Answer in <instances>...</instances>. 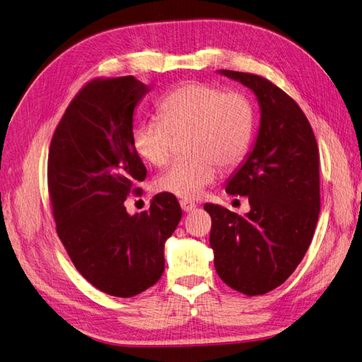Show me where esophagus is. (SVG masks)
<instances>
[{
	"label": "esophagus",
	"instance_id": "34e87169",
	"mask_svg": "<svg viewBox=\"0 0 362 362\" xmlns=\"http://www.w3.org/2000/svg\"><path fill=\"white\" fill-rule=\"evenodd\" d=\"M180 205H181L184 213H190V211H193L196 208V204L192 202V201H187V199H182V201H180Z\"/></svg>",
	"mask_w": 362,
	"mask_h": 362
}]
</instances>
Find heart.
I'll list each match as a JSON object with an SVG mask.
<instances>
[{
  "instance_id": "1",
  "label": "heart",
  "mask_w": 362,
  "mask_h": 362,
  "mask_svg": "<svg viewBox=\"0 0 362 362\" xmlns=\"http://www.w3.org/2000/svg\"><path fill=\"white\" fill-rule=\"evenodd\" d=\"M255 126L252 102L238 91L192 82L169 93L157 106V119L136 124L132 145L151 166H163L172 154L173 138L185 139L192 158L177 161L156 181L158 192L182 199L201 196L214 182L218 165L235 166L247 153Z\"/></svg>"
}]
</instances>
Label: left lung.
<instances>
[{
  "mask_svg": "<svg viewBox=\"0 0 362 362\" xmlns=\"http://www.w3.org/2000/svg\"><path fill=\"white\" fill-rule=\"evenodd\" d=\"M250 88L259 103L255 145L226 184L229 194L248 196L238 216L205 204L209 244L218 277L248 296L279 288L300 265L320 211L319 151L301 107L279 86L252 73L218 70Z\"/></svg>",
  "mask_w": 362,
  "mask_h": 362,
  "instance_id": "1",
  "label": "left lung"
}]
</instances>
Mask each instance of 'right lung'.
Wrapping results in <instances>:
<instances>
[{"label":"right lung","instance_id":"obj_1","mask_svg":"<svg viewBox=\"0 0 362 362\" xmlns=\"http://www.w3.org/2000/svg\"><path fill=\"white\" fill-rule=\"evenodd\" d=\"M149 90L134 76L86 83L49 148L47 187L59 240L94 288L119 298L158 281L165 243L182 216L169 193L156 194L141 214L124 206L134 182L146 177L132 132L134 109Z\"/></svg>","mask_w":362,"mask_h":362}]
</instances>
